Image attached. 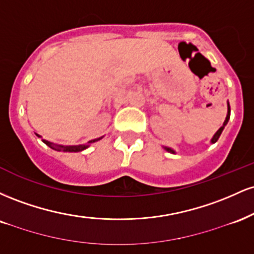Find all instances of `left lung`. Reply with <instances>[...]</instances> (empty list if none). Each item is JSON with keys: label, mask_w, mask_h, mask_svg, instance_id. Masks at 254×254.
Masks as SVG:
<instances>
[{"label": "left lung", "mask_w": 254, "mask_h": 254, "mask_svg": "<svg viewBox=\"0 0 254 254\" xmlns=\"http://www.w3.org/2000/svg\"><path fill=\"white\" fill-rule=\"evenodd\" d=\"M229 117H230V106H229V103H228V112H227V117H226V121L223 122V125H222V127H221L220 129H218V130L216 131V133H215L214 137H212V138H211V143H215V142H217V139L220 138V136H221V133H222V131H223V129H224V127H226L227 123H228V121H229ZM164 148H165L166 150L168 151V153L176 154V151H174L173 149H172V148H168V147H164Z\"/></svg>", "instance_id": "obj_1"}]
</instances>
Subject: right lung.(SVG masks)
I'll use <instances>...</instances> for the list:
<instances>
[{"label":"right lung","instance_id":"right-lung-1","mask_svg":"<svg viewBox=\"0 0 254 254\" xmlns=\"http://www.w3.org/2000/svg\"><path fill=\"white\" fill-rule=\"evenodd\" d=\"M37 136H39V135H37ZM101 138H103V137H100V138H97V139H92V141H89L87 144H80V145H58V144L51 143V142H49V141H45V139H43V142L46 145H49V147L52 148V149H55V150H58V151L63 150V151H70V153H77V151L84 150L86 148L89 147V144L94 143V142H97Z\"/></svg>","mask_w":254,"mask_h":254}]
</instances>
